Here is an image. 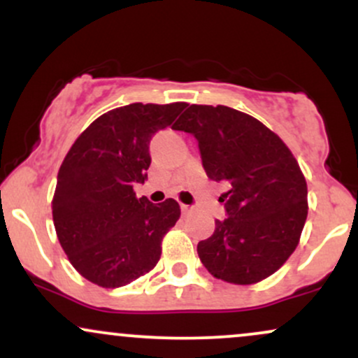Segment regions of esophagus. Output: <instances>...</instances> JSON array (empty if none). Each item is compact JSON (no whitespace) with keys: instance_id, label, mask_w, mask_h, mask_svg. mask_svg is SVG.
<instances>
[{"instance_id":"obj_1","label":"esophagus","mask_w":358,"mask_h":358,"mask_svg":"<svg viewBox=\"0 0 358 358\" xmlns=\"http://www.w3.org/2000/svg\"><path fill=\"white\" fill-rule=\"evenodd\" d=\"M180 208H182V213H183V215H187V213L192 210V207H190V205H185V203L180 205Z\"/></svg>"}]
</instances>
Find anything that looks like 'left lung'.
<instances>
[{"label": "left lung", "instance_id": "obj_1", "mask_svg": "<svg viewBox=\"0 0 358 358\" xmlns=\"http://www.w3.org/2000/svg\"><path fill=\"white\" fill-rule=\"evenodd\" d=\"M173 129L199 141L208 178L229 185L227 219L215 220L212 236L196 245L202 264L234 285L276 273L308 215L306 180L293 153L262 122L227 106L193 104Z\"/></svg>", "mask_w": 358, "mask_h": 358}]
</instances>
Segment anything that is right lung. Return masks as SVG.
Segmentation results:
<instances>
[{"instance_id":"obj_1","label":"right lung","mask_w":358,"mask_h":358,"mask_svg":"<svg viewBox=\"0 0 358 358\" xmlns=\"http://www.w3.org/2000/svg\"><path fill=\"white\" fill-rule=\"evenodd\" d=\"M187 106L134 102L109 110L65 156L52 202L53 225L69 261L94 285L126 286L159 261L180 205L173 199H136L133 187L148 180L151 138Z\"/></svg>"}]
</instances>
